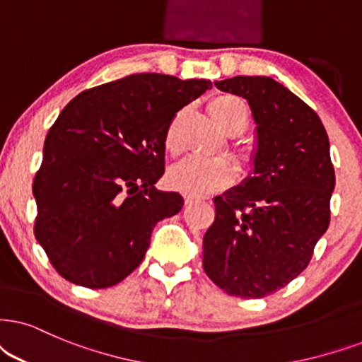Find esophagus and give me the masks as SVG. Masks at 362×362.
<instances>
[{
	"label": "esophagus",
	"mask_w": 362,
	"mask_h": 362,
	"mask_svg": "<svg viewBox=\"0 0 362 362\" xmlns=\"http://www.w3.org/2000/svg\"><path fill=\"white\" fill-rule=\"evenodd\" d=\"M184 199H185V204L187 205H190V204H194V202H199V200H204L202 197H195V195H190V194H187Z\"/></svg>",
	"instance_id": "34e87169"
}]
</instances>
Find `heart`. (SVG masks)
<instances>
[{
    "label": "heart",
    "mask_w": 362,
    "mask_h": 362,
    "mask_svg": "<svg viewBox=\"0 0 362 362\" xmlns=\"http://www.w3.org/2000/svg\"><path fill=\"white\" fill-rule=\"evenodd\" d=\"M209 110L227 134L235 135L244 132L249 125V110L240 98L232 95H218L210 100ZM178 123L180 113L173 117L168 123L163 145L168 153L175 155L180 150L178 141ZM235 178V167L227 158H202L189 157L177 163L168 172V184L173 189L185 192V194L200 197L210 192H217L230 184Z\"/></svg>",
    "instance_id": "heart-1"
}]
</instances>
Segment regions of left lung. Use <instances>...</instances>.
<instances>
[{"instance_id":"obj_1","label":"left lung","mask_w":362,"mask_h":362,"mask_svg":"<svg viewBox=\"0 0 362 362\" xmlns=\"http://www.w3.org/2000/svg\"><path fill=\"white\" fill-rule=\"evenodd\" d=\"M217 88L249 102L257 122L254 177L215 197L204 235V271L242 299L281 291L313 259L331 222L336 184L317 113L269 76H234Z\"/></svg>"}]
</instances>
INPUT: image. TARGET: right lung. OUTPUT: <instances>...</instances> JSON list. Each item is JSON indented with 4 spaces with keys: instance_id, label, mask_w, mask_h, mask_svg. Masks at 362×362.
Segmentation results:
<instances>
[{
    "instance_id": "obj_1",
    "label": "right lung",
    "mask_w": 362,
    "mask_h": 362,
    "mask_svg": "<svg viewBox=\"0 0 362 362\" xmlns=\"http://www.w3.org/2000/svg\"><path fill=\"white\" fill-rule=\"evenodd\" d=\"M209 80L136 73L76 95L48 130L33 180L35 237L59 276L112 287L141 264L157 222L180 212L165 170V132Z\"/></svg>"
}]
</instances>
